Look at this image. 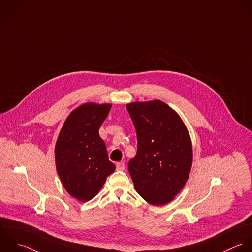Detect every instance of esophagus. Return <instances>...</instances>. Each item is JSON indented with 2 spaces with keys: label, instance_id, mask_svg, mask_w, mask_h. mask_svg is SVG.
Masks as SVG:
<instances>
[{
  "label": "esophagus",
  "instance_id": "esophagus-1",
  "mask_svg": "<svg viewBox=\"0 0 252 252\" xmlns=\"http://www.w3.org/2000/svg\"><path fill=\"white\" fill-rule=\"evenodd\" d=\"M116 168H117V170H118V171H124V170H125V168H126L125 163H123V162H119V163H117V164H116Z\"/></svg>",
  "mask_w": 252,
  "mask_h": 252
}]
</instances>
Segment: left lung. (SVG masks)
Wrapping results in <instances>:
<instances>
[{"label": "left lung", "instance_id": "1", "mask_svg": "<svg viewBox=\"0 0 252 252\" xmlns=\"http://www.w3.org/2000/svg\"><path fill=\"white\" fill-rule=\"evenodd\" d=\"M126 109L137 137L136 155L128 162L134 188L148 203L166 204L181 191L190 173L192 147L188 129L160 100L130 103Z\"/></svg>", "mask_w": 252, "mask_h": 252}]
</instances>
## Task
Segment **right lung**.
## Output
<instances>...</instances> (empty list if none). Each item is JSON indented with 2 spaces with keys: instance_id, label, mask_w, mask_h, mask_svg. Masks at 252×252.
<instances>
[{
  "instance_id": "add662e5",
  "label": "right lung",
  "mask_w": 252,
  "mask_h": 252,
  "mask_svg": "<svg viewBox=\"0 0 252 252\" xmlns=\"http://www.w3.org/2000/svg\"><path fill=\"white\" fill-rule=\"evenodd\" d=\"M110 104H84L65 120L55 147L58 175L66 191L79 201L95 197L116 170L99 128Z\"/></svg>"
}]
</instances>
